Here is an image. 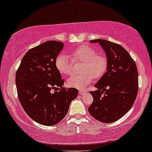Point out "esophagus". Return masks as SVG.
I'll return each mask as SVG.
<instances>
[{"label": "esophagus", "instance_id": "obj_1", "mask_svg": "<svg viewBox=\"0 0 152 152\" xmlns=\"http://www.w3.org/2000/svg\"><path fill=\"white\" fill-rule=\"evenodd\" d=\"M86 91L85 90H79V94L80 95H83L84 94H86Z\"/></svg>", "mask_w": 152, "mask_h": 152}]
</instances>
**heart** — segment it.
<instances>
[{
    "mask_svg": "<svg viewBox=\"0 0 152 152\" xmlns=\"http://www.w3.org/2000/svg\"><path fill=\"white\" fill-rule=\"evenodd\" d=\"M71 56L75 61L83 62V74L74 75L68 78L69 87L83 89L92 82L94 77L99 78L103 76L107 69V58L88 45H83L72 50ZM56 66L60 73L69 75L72 73L73 60L66 53H60L56 58Z\"/></svg>",
    "mask_w": 152,
    "mask_h": 152,
    "instance_id": "1",
    "label": "heart"
}]
</instances>
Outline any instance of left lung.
I'll use <instances>...</instances> for the list:
<instances>
[{
    "label": "left lung",
    "mask_w": 152,
    "mask_h": 152,
    "mask_svg": "<svg viewBox=\"0 0 152 152\" xmlns=\"http://www.w3.org/2000/svg\"><path fill=\"white\" fill-rule=\"evenodd\" d=\"M107 58V72L95 84L91 91L94 102L88 107L90 115L104 123L114 122L130 110L136 99L138 74L136 64L130 55L119 44L96 39Z\"/></svg>",
    "instance_id": "left-lung-1"
}]
</instances>
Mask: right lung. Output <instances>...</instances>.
Returning <instances> with one entry per match:
<instances>
[{
    "mask_svg": "<svg viewBox=\"0 0 152 152\" xmlns=\"http://www.w3.org/2000/svg\"><path fill=\"white\" fill-rule=\"evenodd\" d=\"M63 47L61 42L50 40L31 48L16 74L18 97L24 110L34 121L46 126L62 120L78 95L77 89L62 87L64 81L56 66Z\"/></svg>",
    "mask_w": 152,
    "mask_h": 152,
    "instance_id": "1",
    "label": "right lung"
}]
</instances>
